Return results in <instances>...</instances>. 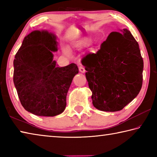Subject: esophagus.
Here are the masks:
<instances>
[{"instance_id": "34e87169", "label": "esophagus", "mask_w": 157, "mask_h": 157, "mask_svg": "<svg viewBox=\"0 0 157 157\" xmlns=\"http://www.w3.org/2000/svg\"><path fill=\"white\" fill-rule=\"evenodd\" d=\"M79 72L82 73H85V71H86V70H85L84 67V66H79Z\"/></svg>"}]
</instances>
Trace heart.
Returning <instances> with one entry per match:
<instances>
[{
    "label": "heart",
    "mask_w": 157,
    "mask_h": 157,
    "mask_svg": "<svg viewBox=\"0 0 157 157\" xmlns=\"http://www.w3.org/2000/svg\"><path fill=\"white\" fill-rule=\"evenodd\" d=\"M86 44H87V41L86 40V39H81V40H79V41H78V42H77L76 46L78 47V48H81V47L84 46L85 45H86ZM64 52H65L66 54H67V55L68 54V50L65 49V50H64Z\"/></svg>",
    "instance_id": "heart-1"
}]
</instances>
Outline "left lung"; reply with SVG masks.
Listing matches in <instances>:
<instances>
[{"label":"left lung","instance_id":"1","mask_svg":"<svg viewBox=\"0 0 157 157\" xmlns=\"http://www.w3.org/2000/svg\"><path fill=\"white\" fill-rule=\"evenodd\" d=\"M112 32L96 53L82 58L86 78L98 110L118 111L136 98L143 84V60L130 31Z\"/></svg>","mask_w":157,"mask_h":157}]
</instances>
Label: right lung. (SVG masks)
<instances>
[{"mask_svg":"<svg viewBox=\"0 0 157 157\" xmlns=\"http://www.w3.org/2000/svg\"><path fill=\"white\" fill-rule=\"evenodd\" d=\"M57 50L56 36L34 30L23 39L14 60V80L21 105L39 116H55L66 106V95L79 72L72 63L58 67L52 52Z\"/></svg>","mask_w":157,"mask_h":157,"instance_id":"right-lung-1","label":"right lung"}]
</instances>
